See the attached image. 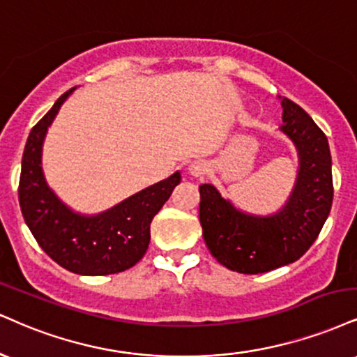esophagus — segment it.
<instances>
[{"label":"esophagus","mask_w":357,"mask_h":357,"mask_svg":"<svg viewBox=\"0 0 357 357\" xmlns=\"http://www.w3.org/2000/svg\"><path fill=\"white\" fill-rule=\"evenodd\" d=\"M190 173L192 176H203L206 173V165L201 161H195L190 165Z\"/></svg>","instance_id":"obj_1"}]
</instances>
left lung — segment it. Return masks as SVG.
<instances>
[{"label": "left lung", "mask_w": 357, "mask_h": 357, "mask_svg": "<svg viewBox=\"0 0 357 357\" xmlns=\"http://www.w3.org/2000/svg\"><path fill=\"white\" fill-rule=\"evenodd\" d=\"M281 106V131L298 149L299 169L289 199L276 214L243 213L213 184L199 186L206 246L231 271L259 274L294 263L312 246L329 216L334 190L328 137L301 106L287 98Z\"/></svg>", "instance_id": "1"}]
</instances>
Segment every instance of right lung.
Listing matches in <instances>:
<instances>
[{
  "instance_id": "right-lung-1",
  "label": "right lung",
  "mask_w": 357,
  "mask_h": 357,
  "mask_svg": "<svg viewBox=\"0 0 357 357\" xmlns=\"http://www.w3.org/2000/svg\"><path fill=\"white\" fill-rule=\"evenodd\" d=\"M73 89L59 96L29 132L21 161L20 206L34 239L51 259L71 273L106 276L126 271L144 256L151 239L153 218L169 199L181 174L176 171L165 181L136 192L96 216L71 211L46 184L41 149L50 124Z\"/></svg>"
}]
</instances>
